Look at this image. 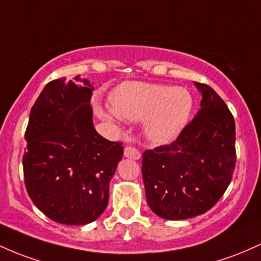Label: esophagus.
<instances>
[{"mask_svg":"<svg viewBox=\"0 0 261 261\" xmlns=\"http://www.w3.org/2000/svg\"><path fill=\"white\" fill-rule=\"evenodd\" d=\"M124 156L132 160H138L140 158V153L133 146H125L124 148Z\"/></svg>","mask_w":261,"mask_h":261,"instance_id":"esophagus-1","label":"esophagus"}]
</instances>
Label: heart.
<instances>
[{
    "label": "heart",
    "instance_id": "obj_1",
    "mask_svg": "<svg viewBox=\"0 0 261 261\" xmlns=\"http://www.w3.org/2000/svg\"><path fill=\"white\" fill-rule=\"evenodd\" d=\"M111 107H97L107 122L143 121L145 138L154 145L174 142L182 133L194 111L195 99L186 87L128 81L110 96Z\"/></svg>",
    "mask_w": 261,
    "mask_h": 261
}]
</instances>
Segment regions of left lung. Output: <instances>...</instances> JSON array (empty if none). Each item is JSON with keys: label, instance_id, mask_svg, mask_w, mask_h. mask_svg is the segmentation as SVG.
Masks as SVG:
<instances>
[{"label": "left lung", "instance_id": "8db88e82", "mask_svg": "<svg viewBox=\"0 0 261 261\" xmlns=\"http://www.w3.org/2000/svg\"><path fill=\"white\" fill-rule=\"evenodd\" d=\"M200 110L178 138L145 150L143 182L149 207L169 221H182L212 208L229 186L236 166V123L208 85L195 83Z\"/></svg>", "mask_w": 261, "mask_h": 261}]
</instances>
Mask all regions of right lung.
<instances>
[{
	"label": "right lung",
	"mask_w": 261,
	"mask_h": 261,
	"mask_svg": "<svg viewBox=\"0 0 261 261\" xmlns=\"http://www.w3.org/2000/svg\"><path fill=\"white\" fill-rule=\"evenodd\" d=\"M92 90L80 75L50 81L29 115L25 187L38 208L61 224H89L103 213L123 156L121 143L105 139L93 127Z\"/></svg>",
	"instance_id": "right-lung-1"
}]
</instances>
